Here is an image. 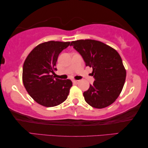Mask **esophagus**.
Listing matches in <instances>:
<instances>
[{
  "label": "esophagus",
  "instance_id": "obj_1",
  "mask_svg": "<svg viewBox=\"0 0 148 148\" xmlns=\"http://www.w3.org/2000/svg\"><path fill=\"white\" fill-rule=\"evenodd\" d=\"M73 83L75 84H78L79 83V81H78V80H73Z\"/></svg>",
  "mask_w": 148,
  "mask_h": 148
}]
</instances>
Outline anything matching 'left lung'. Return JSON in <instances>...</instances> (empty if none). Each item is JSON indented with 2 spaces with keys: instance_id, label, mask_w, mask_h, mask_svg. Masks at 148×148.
Returning <instances> with one entry per match:
<instances>
[{
  "instance_id": "left-lung-1",
  "label": "left lung",
  "mask_w": 148,
  "mask_h": 148,
  "mask_svg": "<svg viewBox=\"0 0 148 148\" xmlns=\"http://www.w3.org/2000/svg\"><path fill=\"white\" fill-rule=\"evenodd\" d=\"M70 46L81 55L86 66L92 67L95 81L83 93L86 103L98 109L111 105L125 82L126 70L120 55L110 46L95 40L72 41Z\"/></svg>"
}]
</instances>
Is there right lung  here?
Listing matches in <instances>:
<instances>
[{
    "label": "right lung",
    "instance_id": "right-lung-1",
    "mask_svg": "<svg viewBox=\"0 0 148 148\" xmlns=\"http://www.w3.org/2000/svg\"><path fill=\"white\" fill-rule=\"evenodd\" d=\"M70 42L48 41L37 46L25 60L23 83L28 94L36 102L45 107H54L66 100L72 82L55 78L58 56Z\"/></svg>",
    "mask_w": 148,
    "mask_h": 148
}]
</instances>
